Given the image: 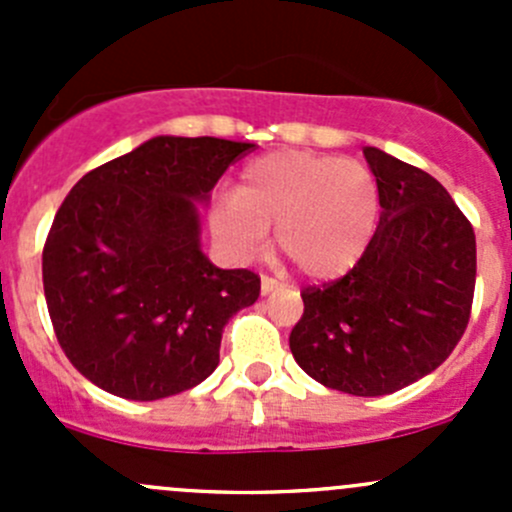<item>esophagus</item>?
Returning a JSON list of instances; mask_svg holds the SVG:
<instances>
[{
    "label": "esophagus",
    "instance_id": "34e87169",
    "mask_svg": "<svg viewBox=\"0 0 512 512\" xmlns=\"http://www.w3.org/2000/svg\"><path fill=\"white\" fill-rule=\"evenodd\" d=\"M260 289H262V294H270V292H277V289H282V285H280V282L275 280V277L262 275V280H260Z\"/></svg>",
    "mask_w": 512,
    "mask_h": 512
}]
</instances>
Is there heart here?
I'll use <instances>...</instances> for the list:
<instances>
[{
    "label": "heart",
    "mask_w": 512,
    "mask_h": 512,
    "mask_svg": "<svg viewBox=\"0 0 512 512\" xmlns=\"http://www.w3.org/2000/svg\"><path fill=\"white\" fill-rule=\"evenodd\" d=\"M381 195L374 173L356 160L277 151L242 168L235 195L210 210V230L235 260H257L267 230L277 250L312 282L352 272L374 240Z\"/></svg>",
    "instance_id": "obj_1"
}]
</instances>
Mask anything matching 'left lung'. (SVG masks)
I'll return each mask as SVG.
<instances>
[{"label":"left lung","instance_id":"1","mask_svg":"<svg viewBox=\"0 0 512 512\" xmlns=\"http://www.w3.org/2000/svg\"><path fill=\"white\" fill-rule=\"evenodd\" d=\"M379 183L374 240L352 272L302 289L294 361L327 389L384 396L431 374L468 327L476 235L426 170L364 148Z\"/></svg>","mask_w":512,"mask_h":512}]
</instances>
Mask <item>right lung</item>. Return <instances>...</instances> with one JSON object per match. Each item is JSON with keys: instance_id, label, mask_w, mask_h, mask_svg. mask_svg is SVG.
I'll return each instance as SVG.
<instances>
[{"instance_id": "obj_1", "label": "right lung", "mask_w": 512, "mask_h": 512, "mask_svg": "<svg viewBox=\"0 0 512 512\" xmlns=\"http://www.w3.org/2000/svg\"><path fill=\"white\" fill-rule=\"evenodd\" d=\"M252 143L156 136L86 173L41 257L61 349L98 389L156 401L208 379L232 314L260 297L250 270L200 247V210Z\"/></svg>"}]
</instances>
